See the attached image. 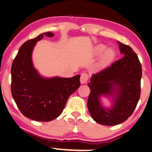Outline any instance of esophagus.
Wrapping results in <instances>:
<instances>
[{
  "label": "esophagus",
  "mask_w": 152,
  "mask_h": 152,
  "mask_svg": "<svg viewBox=\"0 0 152 152\" xmlns=\"http://www.w3.org/2000/svg\"><path fill=\"white\" fill-rule=\"evenodd\" d=\"M88 77L89 76L88 74H86V73H83L81 76H80V83H81L82 84L86 83L88 80Z\"/></svg>",
  "instance_id": "1"
}]
</instances>
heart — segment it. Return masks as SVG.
Returning <instances> with one entry per match:
<instances>
[{"label":"heart","mask_w":152,"mask_h":152,"mask_svg":"<svg viewBox=\"0 0 152 152\" xmlns=\"http://www.w3.org/2000/svg\"><path fill=\"white\" fill-rule=\"evenodd\" d=\"M94 53L96 55H101L103 53L100 59V65L102 66L108 65L110 64L115 56V53L112 48H107V46L103 44L96 45L94 48Z\"/></svg>","instance_id":"obj_1"}]
</instances>
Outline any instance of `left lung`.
Here are the masks:
<instances>
[{
    "instance_id": "1",
    "label": "left lung",
    "mask_w": 152,
    "mask_h": 152,
    "mask_svg": "<svg viewBox=\"0 0 152 152\" xmlns=\"http://www.w3.org/2000/svg\"><path fill=\"white\" fill-rule=\"evenodd\" d=\"M121 59L97 74H93L88 84L90 93L88 108L91 116L98 124L114 126L130 117L140 96L142 66L132 48L117 41ZM108 97L111 107L102 105L100 98Z\"/></svg>"
}]
</instances>
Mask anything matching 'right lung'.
I'll return each instance as SVG.
<instances>
[{
	"label": "right lung",
	"mask_w": 152,
	"mask_h": 152,
	"mask_svg": "<svg viewBox=\"0 0 152 152\" xmlns=\"http://www.w3.org/2000/svg\"><path fill=\"white\" fill-rule=\"evenodd\" d=\"M50 32L26 42L20 47L11 68V91L22 114L31 120L49 122L63 110L68 98L80 86L79 74L72 78H45L34 67L32 53L36 43Z\"/></svg>",
	"instance_id": "obj_1"
}]
</instances>
